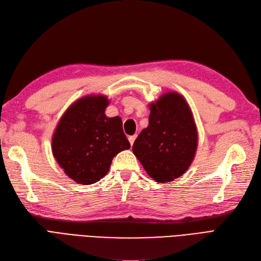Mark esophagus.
Listing matches in <instances>:
<instances>
[{
  "instance_id": "esophagus-1",
  "label": "esophagus",
  "mask_w": 261,
  "mask_h": 261,
  "mask_svg": "<svg viewBox=\"0 0 261 261\" xmlns=\"http://www.w3.org/2000/svg\"><path fill=\"white\" fill-rule=\"evenodd\" d=\"M136 135H134V136H129L128 137V141H129V143H130V145H133L134 144V142H135V139H136Z\"/></svg>"
}]
</instances>
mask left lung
<instances>
[{
    "mask_svg": "<svg viewBox=\"0 0 261 261\" xmlns=\"http://www.w3.org/2000/svg\"><path fill=\"white\" fill-rule=\"evenodd\" d=\"M149 125L133 145V153L156 182L167 183L186 172L194 161L198 133L186 99L165 93L150 103Z\"/></svg>",
    "mask_w": 261,
    "mask_h": 261,
    "instance_id": "left-lung-1",
    "label": "left lung"
}]
</instances>
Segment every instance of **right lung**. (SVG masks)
<instances>
[{
    "label": "right lung",
    "mask_w": 261,
    "mask_h": 261,
    "mask_svg": "<svg viewBox=\"0 0 261 261\" xmlns=\"http://www.w3.org/2000/svg\"><path fill=\"white\" fill-rule=\"evenodd\" d=\"M107 96L88 95L76 100L60 119L52 136V154L71 180L93 184L109 171L114 156L130 144L120 117L108 118Z\"/></svg>",
    "instance_id": "add662e5"
}]
</instances>
